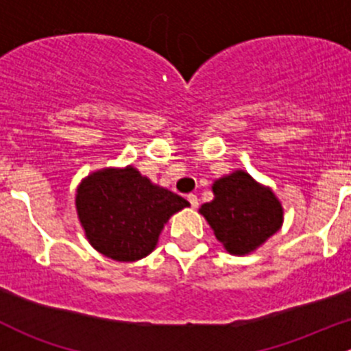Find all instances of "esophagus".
<instances>
[{
  "mask_svg": "<svg viewBox=\"0 0 351 351\" xmlns=\"http://www.w3.org/2000/svg\"><path fill=\"white\" fill-rule=\"evenodd\" d=\"M186 198H189L190 205H192L193 208H197V207H198V197H197V195H193V193H190V195L186 197Z\"/></svg>",
  "mask_w": 351,
  "mask_h": 351,
  "instance_id": "obj_1",
  "label": "esophagus"
}]
</instances>
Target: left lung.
<instances>
[{"mask_svg":"<svg viewBox=\"0 0 351 351\" xmlns=\"http://www.w3.org/2000/svg\"><path fill=\"white\" fill-rule=\"evenodd\" d=\"M214 200L198 208L228 253L244 256L256 251L284 224V207L270 186L243 169L212 183Z\"/></svg>","mask_w":351,"mask_h":351,"instance_id":"obj_1","label":"left lung"}]
</instances>
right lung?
I'll list each match as a JSON object with an SVG mask.
<instances>
[{
  "label": "right lung",
  "instance_id": "right-lung-1",
  "mask_svg": "<svg viewBox=\"0 0 351 351\" xmlns=\"http://www.w3.org/2000/svg\"><path fill=\"white\" fill-rule=\"evenodd\" d=\"M74 202L88 243L115 261H137L153 253L169 217L190 205L132 165L84 176Z\"/></svg>",
  "mask_w": 351,
  "mask_h": 351
}]
</instances>
